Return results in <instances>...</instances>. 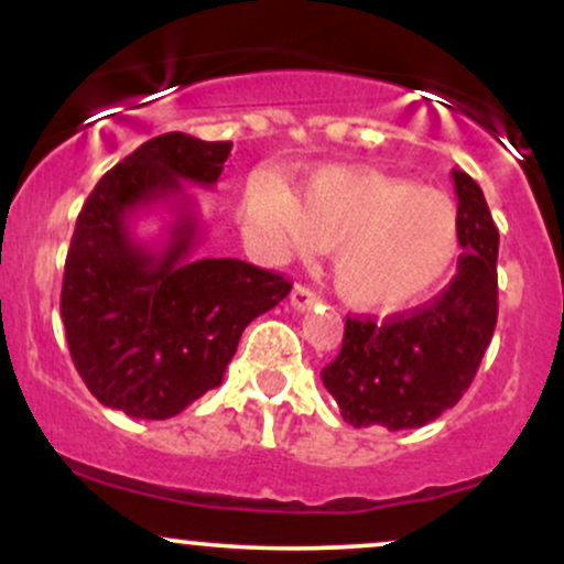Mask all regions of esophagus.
I'll return each mask as SVG.
<instances>
[{"instance_id":"34e87169","label":"esophagus","mask_w":564,"mask_h":564,"mask_svg":"<svg viewBox=\"0 0 564 564\" xmlns=\"http://www.w3.org/2000/svg\"><path fill=\"white\" fill-rule=\"evenodd\" d=\"M315 304H318V294H315V291L310 286H302V283H296L294 291H291V307L304 313V310H313Z\"/></svg>"}]
</instances>
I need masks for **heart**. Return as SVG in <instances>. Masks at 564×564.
I'll list each match as a JSON object with an SVG mask.
<instances>
[{"mask_svg":"<svg viewBox=\"0 0 564 564\" xmlns=\"http://www.w3.org/2000/svg\"><path fill=\"white\" fill-rule=\"evenodd\" d=\"M251 238L275 260L334 249V286L347 304L394 313L440 286L458 257L462 219L440 191L373 170L328 166L296 193H246Z\"/></svg>","mask_w":564,"mask_h":564,"instance_id":"1","label":"heart"}]
</instances>
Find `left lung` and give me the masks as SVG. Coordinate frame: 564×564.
<instances>
[{
  "label": "left lung",
  "instance_id": "left-lung-1",
  "mask_svg": "<svg viewBox=\"0 0 564 564\" xmlns=\"http://www.w3.org/2000/svg\"><path fill=\"white\" fill-rule=\"evenodd\" d=\"M462 257L448 289L384 321L347 318L339 358L321 371L352 426L416 430L462 400L494 339L498 230L480 185L453 170Z\"/></svg>",
  "mask_w": 564,
  "mask_h": 564
}]
</instances>
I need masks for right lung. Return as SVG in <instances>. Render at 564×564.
I'll use <instances>...</instances> for the list:
<instances>
[{"instance_id":"1","label":"right lung","mask_w":564,"mask_h":564,"mask_svg":"<svg viewBox=\"0 0 564 564\" xmlns=\"http://www.w3.org/2000/svg\"><path fill=\"white\" fill-rule=\"evenodd\" d=\"M232 142L159 134L100 177L76 219L61 318L76 371L102 405L170 419L223 384L243 328L291 291L241 260H196L198 217L185 183L212 187ZM175 217L161 245L133 236V215Z\"/></svg>"}]
</instances>
